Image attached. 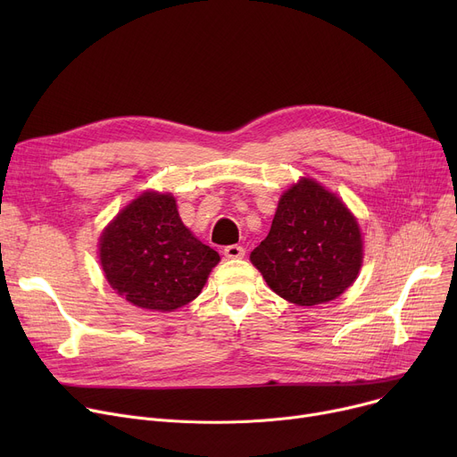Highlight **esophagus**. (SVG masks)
<instances>
[{
	"label": "esophagus",
	"mask_w": 457,
	"mask_h": 457,
	"mask_svg": "<svg viewBox=\"0 0 457 457\" xmlns=\"http://www.w3.org/2000/svg\"><path fill=\"white\" fill-rule=\"evenodd\" d=\"M224 255L228 259H243L245 257V248L238 246V245H229L224 248Z\"/></svg>",
	"instance_id": "1"
}]
</instances>
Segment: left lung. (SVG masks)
<instances>
[{"mask_svg": "<svg viewBox=\"0 0 457 457\" xmlns=\"http://www.w3.org/2000/svg\"><path fill=\"white\" fill-rule=\"evenodd\" d=\"M250 261L278 296L319 305L341 296L355 281L363 238L339 196L302 178L283 192L270 231Z\"/></svg>", "mask_w": 457, "mask_h": 457, "instance_id": "left-lung-1", "label": "left lung"}]
</instances>
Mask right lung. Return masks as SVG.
<instances>
[{
	"label": "right lung",
	"mask_w": 457,
	"mask_h": 457,
	"mask_svg": "<svg viewBox=\"0 0 457 457\" xmlns=\"http://www.w3.org/2000/svg\"><path fill=\"white\" fill-rule=\"evenodd\" d=\"M100 261L109 285L129 303L174 311L202 293L220 255L181 222L172 195L148 190L104 229Z\"/></svg>",
	"instance_id": "1"
}]
</instances>
